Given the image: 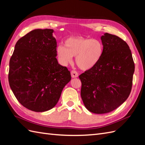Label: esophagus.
Wrapping results in <instances>:
<instances>
[{
	"label": "esophagus",
	"instance_id": "1",
	"mask_svg": "<svg viewBox=\"0 0 145 145\" xmlns=\"http://www.w3.org/2000/svg\"><path fill=\"white\" fill-rule=\"evenodd\" d=\"M71 77L72 78H76L78 76V72L76 71H74V70H72V71H71Z\"/></svg>",
	"mask_w": 145,
	"mask_h": 145
}]
</instances>
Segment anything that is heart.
<instances>
[{"mask_svg":"<svg viewBox=\"0 0 145 145\" xmlns=\"http://www.w3.org/2000/svg\"><path fill=\"white\" fill-rule=\"evenodd\" d=\"M60 62L64 65L72 62L76 56L77 65L83 70H88L97 63L102 56L103 46L97 39L82 37H71L56 49Z\"/></svg>","mask_w":145,"mask_h":145,"instance_id":"1","label":"heart"}]
</instances>
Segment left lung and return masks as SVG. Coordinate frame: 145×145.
Wrapping results in <instances>:
<instances>
[{
  "mask_svg": "<svg viewBox=\"0 0 145 145\" xmlns=\"http://www.w3.org/2000/svg\"><path fill=\"white\" fill-rule=\"evenodd\" d=\"M102 57L94 67L79 76L85 106L95 114L111 112L130 94L135 65L128 45L115 35L101 37Z\"/></svg>",
  "mask_w": 145,
  "mask_h": 145,
  "instance_id": "8db88e82",
  "label": "left lung"
}]
</instances>
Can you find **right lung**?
Listing matches in <instances>:
<instances>
[{
  "instance_id": "add662e5",
  "label": "right lung",
  "mask_w": 145,
  "mask_h": 145,
  "mask_svg": "<svg viewBox=\"0 0 145 145\" xmlns=\"http://www.w3.org/2000/svg\"><path fill=\"white\" fill-rule=\"evenodd\" d=\"M51 29H37L17 42L10 60L8 80L19 103L35 112L57 103L71 73L56 59L57 42Z\"/></svg>"
}]
</instances>
